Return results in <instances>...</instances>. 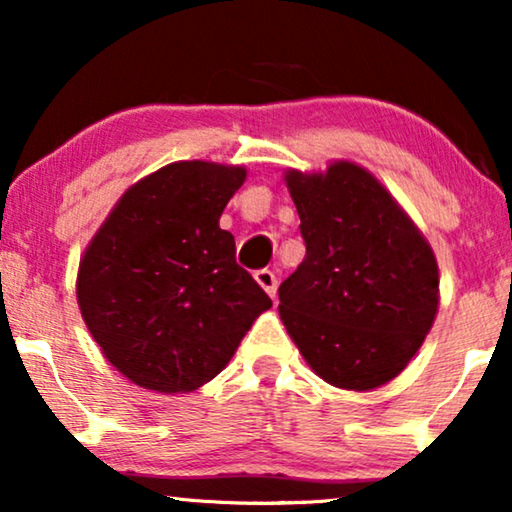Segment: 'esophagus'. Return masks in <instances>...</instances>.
Segmentation results:
<instances>
[{"instance_id": "obj_1", "label": "esophagus", "mask_w": 512, "mask_h": 512, "mask_svg": "<svg viewBox=\"0 0 512 512\" xmlns=\"http://www.w3.org/2000/svg\"><path fill=\"white\" fill-rule=\"evenodd\" d=\"M254 280L258 282V285H261V289L270 296V299H275V294H277V277L270 273V270H266V268L256 270Z\"/></svg>"}]
</instances>
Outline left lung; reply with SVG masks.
<instances>
[{
  "label": "left lung",
  "instance_id": "8db88e82",
  "mask_svg": "<svg viewBox=\"0 0 512 512\" xmlns=\"http://www.w3.org/2000/svg\"><path fill=\"white\" fill-rule=\"evenodd\" d=\"M306 258L280 285L289 337L320 380L370 391L394 380L432 330L439 266L430 242L370 170L332 161L285 173Z\"/></svg>",
  "mask_w": 512,
  "mask_h": 512
}]
</instances>
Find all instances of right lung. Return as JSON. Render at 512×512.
I'll list each match as a JSON object with an SVG mask.
<instances>
[{"mask_svg": "<svg viewBox=\"0 0 512 512\" xmlns=\"http://www.w3.org/2000/svg\"><path fill=\"white\" fill-rule=\"evenodd\" d=\"M244 180V166L168 163L125 189L87 244L75 280L82 320L137 387H204L273 306L220 230Z\"/></svg>", "mask_w": 512, "mask_h": 512, "instance_id": "1", "label": "right lung"}]
</instances>
